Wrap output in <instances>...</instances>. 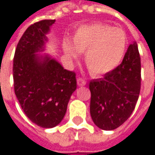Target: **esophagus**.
<instances>
[{
	"instance_id": "esophagus-1",
	"label": "esophagus",
	"mask_w": 155,
	"mask_h": 155,
	"mask_svg": "<svg viewBox=\"0 0 155 155\" xmlns=\"http://www.w3.org/2000/svg\"><path fill=\"white\" fill-rule=\"evenodd\" d=\"M77 84L79 86H84L86 84V81L84 79H82V78H78Z\"/></svg>"
}]
</instances>
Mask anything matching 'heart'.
<instances>
[{"label": "heart", "mask_w": 155, "mask_h": 155, "mask_svg": "<svg viewBox=\"0 0 155 155\" xmlns=\"http://www.w3.org/2000/svg\"><path fill=\"white\" fill-rule=\"evenodd\" d=\"M73 45L64 42V52L72 58L78 52L85 53L84 62L92 75L98 76L114 70L121 62L127 46L126 33L105 23L81 27L73 38Z\"/></svg>", "instance_id": "b5f03b06"}]
</instances>
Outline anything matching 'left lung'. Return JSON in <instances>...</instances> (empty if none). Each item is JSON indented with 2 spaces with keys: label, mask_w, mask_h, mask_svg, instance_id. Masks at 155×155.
Returning a JSON list of instances; mask_svg holds the SVG:
<instances>
[{
  "label": "left lung",
  "mask_w": 155,
  "mask_h": 155,
  "mask_svg": "<svg viewBox=\"0 0 155 155\" xmlns=\"http://www.w3.org/2000/svg\"><path fill=\"white\" fill-rule=\"evenodd\" d=\"M90 111L94 124L113 130L125 123L135 109L141 89V60L137 44L127 48L121 64L104 77L90 81Z\"/></svg>",
  "instance_id": "8db88e82"
}]
</instances>
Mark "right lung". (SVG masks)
Here are the masks:
<instances>
[{"instance_id":"right-lung-1","label":"right lung","mask_w":155,"mask_h":155,"mask_svg":"<svg viewBox=\"0 0 155 155\" xmlns=\"http://www.w3.org/2000/svg\"><path fill=\"white\" fill-rule=\"evenodd\" d=\"M54 19L30 25L22 35L13 59L14 91L26 116L36 125L51 128L64 118L67 104L76 90V74L54 59H40L46 34Z\"/></svg>"}]
</instances>
